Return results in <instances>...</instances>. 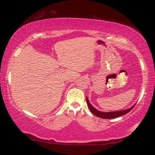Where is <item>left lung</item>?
<instances>
[{
  "instance_id": "left-lung-1",
  "label": "left lung",
  "mask_w": 155,
  "mask_h": 155,
  "mask_svg": "<svg viewBox=\"0 0 155 155\" xmlns=\"http://www.w3.org/2000/svg\"><path fill=\"white\" fill-rule=\"evenodd\" d=\"M86 102H87V105L88 106L89 110H90L91 112L94 115L97 116V117L101 118H105V119H111V118H114L119 117V116H121L123 115L129 113L130 111H131L133 108L134 107L135 105V104L132 107L128 108V109L120 110V111H115V112H101V111H99L97 110L96 108H94L93 105L91 104L90 101L88 99V97H86Z\"/></svg>"
}]
</instances>
